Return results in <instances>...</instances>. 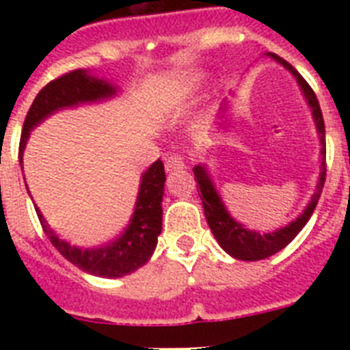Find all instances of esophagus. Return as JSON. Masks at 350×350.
<instances>
[{"mask_svg": "<svg viewBox=\"0 0 350 350\" xmlns=\"http://www.w3.org/2000/svg\"><path fill=\"white\" fill-rule=\"evenodd\" d=\"M165 169H167V172L185 169V158L181 154H170L169 158L165 159Z\"/></svg>", "mask_w": 350, "mask_h": 350, "instance_id": "esophagus-1", "label": "esophagus"}]
</instances>
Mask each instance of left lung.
I'll return each instance as SVG.
<instances>
[{"instance_id": "obj_1", "label": "left lung", "mask_w": 350, "mask_h": 350, "mask_svg": "<svg viewBox=\"0 0 350 350\" xmlns=\"http://www.w3.org/2000/svg\"><path fill=\"white\" fill-rule=\"evenodd\" d=\"M272 59H276L278 63H282L283 67L287 68L288 72L293 74L296 81H298L299 89L304 90V96L307 103H309L310 111H312V118L316 121V129H318V134H320V143H321V169H320V180H318V185H316V191L310 198L309 205L305 207V211L299 214L298 218L291 221L288 225H285L283 229H278L274 232L260 234L256 230L245 229V225L238 224L236 219L227 213L221 198H219L218 191L214 189L213 180L207 172V167L205 165H196L194 167V178L198 181V187L202 192V203L203 211H205V218H207V224L213 230L214 238L218 239L219 247L230 254L232 258H238V260L243 261H258L263 260V258H269V256L276 254L278 250H282L283 247H287L291 241H293L298 232L304 229L307 221L310 219L312 213H314L316 205H318V200L321 196V191H323V185H325V176H327V163H325V123H323V116H321L320 103H318V98H316L314 90L310 89V85L305 81L296 68L287 63L283 57L276 56V54H269Z\"/></svg>"}]
</instances>
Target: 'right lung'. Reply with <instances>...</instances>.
I'll return each mask as SVG.
<instances>
[{"label":"right lung","instance_id":"obj_1","mask_svg":"<svg viewBox=\"0 0 350 350\" xmlns=\"http://www.w3.org/2000/svg\"><path fill=\"white\" fill-rule=\"evenodd\" d=\"M116 94V87L107 83L105 79L89 76L85 70H72L52 79L38 92L32 101L23 123V132L19 139V159L23 165V150L29 139L30 131L40 125L52 112L74 107L79 103L107 100ZM23 169V167H21ZM165 169L161 159L154 161L145 174L142 176V185L137 192L136 207L132 214L131 224L112 243L98 247V249H79L63 241L52 232L49 224L36 207L40 224L51 243L59 250L63 258L79 267L81 271L101 278H121L131 274L142 265H145L152 256L158 236L161 232V202H163Z\"/></svg>","mask_w":350,"mask_h":350}]
</instances>
